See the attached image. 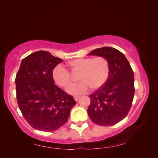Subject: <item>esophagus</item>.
Returning a JSON list of instances; mask_svg holds the SVG:
<instances>
[{"label": "esophagus", "mask_w": 158, "mask_h": 158, "mask_svg": "<svg viewBox=\"0 0 158 158\" xmlns=\"http://www.w3.org/2000/svg\"><path fill=\"white\" fill-rule=\"evenodd\" d=\"M79 98H80V96H78V95H74V99H75L76 102H78Z\"/></svg>", "instance_id": "obj_1"}]
</instances>
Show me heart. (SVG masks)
I'll return each instance as SVG.
<instances>
[{
	"mask_svg": "<svg viewBox=\"0 0 158 158\" xmlns=\"http://www.w3.org/2000/svg\"><path fill=\"white\" fill-rule=\"evenodd\" d=\"M67 65L76 73H80L81 82L67 91L73 94L86 92L89 88L98 89L106 83L110 73L108 60L103 56L76 59L69 62ZM52 78L59 86L68 88L73 84L70 72L62 65H57L52 70Z\"/></svg>",
	"mask_w": 158,
	"mask_h": 158,
	"instance_id": "obj_1",
	"label": "heart"
}]
</instances>
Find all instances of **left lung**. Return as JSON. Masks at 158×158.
I'll list each match as a JSON object with an SVG mask.
<instances>
[{
  "instance_id": "left-lung-1",
  "label": "left lung",
  "mask_w": 158,
  "mask_h": 158,
  "mask_svg": "<svg viewBox=\"0 0 158 158\" xmlns=\"http://www.w3.org/2000/svg\"><path fill=\"white\" fill-rule=\"evenodd\" d=\"M88 55L106 57L110 66L106 83L89 95L88 116L96 125H114L127 117L132 106L135 95L133 70L123 52L113 47L98 48Z\"/></svg>"
}]
</instances>
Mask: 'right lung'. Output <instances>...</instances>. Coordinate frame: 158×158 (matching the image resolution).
I'll list each match as a JSON object with an SVG mask.
<instances>
[{"label": "right lung", "instance_id": "1", "mask_svg": "<svg viewBox=\"0 0 158 158\" xmlns=\"http://www.w3.org/2000/svg\"><path fill=\"white\" fill-rule=\"evenodd\" d=\"M63 60L45 51H38L22 60L15 82L18 107L29 125L52 132L67 122L76 102L55 84L52 70Z\"/></svg>", "mask_w": 158, "mask_h": 158}]
</instances>
